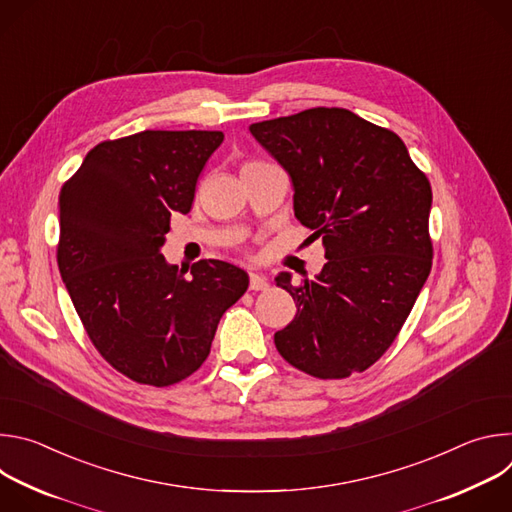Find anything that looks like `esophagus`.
Returning <instances> with one entry per match:
<instances>
[{"instance_id":"34e87169","label":"esophagus","mask_w":512,"mask_h":512,"mask_svg":"<svg viewBox=\"0 0 512 512\" xmlns=\"http://www.w3.org/2000/svg\"><path fill=\"white\" fill-rule=\"evenodd\" d=\"M267 285H269V281H267V277H265L263 273H251V275H249V287H251L253 291L267 289Z\"/></svg>"}]
</instances>
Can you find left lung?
<instances>
[{"label": "left lung", "instance_id": "1", "mask_svg": "<svg viewBox=\"0 0 512 512\" xmlns=\"http://www.w3.org/2000/svg\"><path fill=\"white\" fill-rule=\"evenodd\" d=\"M249 131L287 172L296 218L328 259L298 287L287 271L275 277L298 306L275 346L318 379L367 371L427 281L431 186L397 133L348 109H306Z\"/></svg>", "mask_w": 512, "mask_h": 512}]
</instances>
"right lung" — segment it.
Instances as JSON below:
<instances>
[{
  "mask_svg": "<svg viewBox=\"0 0 512 512\" xmlns=\"http://www.w3.org/2000/svg\"><path fill=\"white\" fill-rule=\"evenodd\" d=\"M223 131H141L103 141L60 190L58 269L101 356L135 383L168 387L200 369L249 275L218 259L190 275L160 253L188 214Z\"/></svg>",
  "mask_w": 512,
  "mask_h": 512,
  "instance_id": "right-lung-1",
  "label": "right lung"
}]
</instances>
